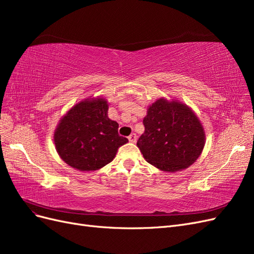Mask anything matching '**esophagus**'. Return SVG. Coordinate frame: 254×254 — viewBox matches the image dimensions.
I'll use <instances>...</instances> for the list:
<instances>
[{"label":"esophagus","instance_id":"1","mask_svg":"<svg viewBox=\"0 0 254 254\" xmlns=\"http://www.w3.org/2000/svg\"><path fill=\"white\" fill-rule=\"evenodd\" d=\"M128 140H129V142L135 143V142H136V140H137V136H136V134H135V133H131V134H130V135L128 136Z\"/></svg>","mask_w":254,"mask_h":254}]
</instances>
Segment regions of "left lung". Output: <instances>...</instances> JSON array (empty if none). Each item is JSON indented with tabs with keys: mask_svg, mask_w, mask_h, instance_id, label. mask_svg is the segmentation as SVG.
Listing matches in <instances>:
<instances>
[{
	"mask_svg": "<svg viewBox=\"0 0 254 254\" xmlns=\"http://www.w3.org/2000/svg\"><path fill=\"white\" fill-rule=\"evenodd\" d=\"M143 124L145 131L136 145L144 159L159 170L167 173L184 170L201 155L204 130L186 104L159 98L148 107Z\"/></svg>",
	"mask_w": 254,
	"mask_h": 254,
	"instance_id": "1",
	"label": "left lung"
}]
</instances>
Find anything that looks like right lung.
Wrapping results in <instances>:
<instances>
[{
    "mask_svg": "<svg viewBox=\"0 0 254 254\" xmlns=\"http://www.w3.org/2000/svg\"><path fill=\"white\" fill-rule=\"evenodd\" d=\"M103 97L87 98L66 112L54 133L60 158L75 170L92 172L114 159L119 147L128 142L118 132L119 124L108 118Z\"/></svg>",
    "mask_w": 254,
    "mask_h": 254,
    "instance_id": "right-lung-1",
    "label": "right lung"
}]
</instances>
